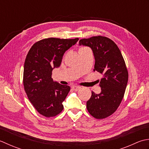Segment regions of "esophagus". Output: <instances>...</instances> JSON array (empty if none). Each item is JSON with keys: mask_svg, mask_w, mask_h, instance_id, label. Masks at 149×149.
Listing matches in <instances>:
<instances>
[{"mask_svg": "<svg viewBox=\"0 0 149 149\" xmlns=\"http://www.w3.org/2000/svg\"><path fill=\"white\" fill-rule=\"evenodd\" d=\"M71 88H72V90L74 91H78L79 89H80L81 87L80 86H72Z\"/></svg>", "mask_w": 149, "mask_h": 149, "instance_id": "34e87169", "label": "esophagus"}]
</instances>
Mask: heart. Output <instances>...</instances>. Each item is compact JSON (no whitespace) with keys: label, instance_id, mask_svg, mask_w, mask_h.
<instances>
[{"label":"heart","instance_id":"heart-1","mask_svg":"<svg viewBox=\"0 0 149 149\" xmlns=\"http://www.w3.org/2000/svg\"><path fill=\"white\" fill-rule=\"evenodd\" d=\"M86 48H87V47H81V48H80V49L79 50H81V49H86Z\"/></svg>","mask_w":149,"mask_h":149}]
</instances>
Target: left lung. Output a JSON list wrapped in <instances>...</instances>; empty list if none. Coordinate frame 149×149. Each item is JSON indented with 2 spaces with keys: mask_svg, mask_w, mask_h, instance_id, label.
<instances>
[{
  "mask_svg": "<svg viewBox=\"0 0 149 149\" xmlns=\"http://www.w3.org/2000/svg\"><path fill=\"white\" fill-rule=\"evenodd\" d=\"M79 44L91 48L95 59L94 71L103 75L99 80L102 91H92L87 109L94 118L104 119L117 110L124 96L129 77L125 60L117 45L105 36L83 38Z\"/></svg>",
  "mask_w": 149,
  "mask_h": 149,
  "instance_id": "8db88e82",
  "label": "left lung"
}]
</instances>
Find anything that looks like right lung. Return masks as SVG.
<instances>
[{
    "instance_id": "add662e5",
    "label": "right lung",
    "mask_w": 149,
    "mask_h": 149,
    "mask_svg": "<svg viewBox=\"0 0 149 149\" xmlns=\"http://www.w3.org/2000/svg\"><path fill=\"white\" fill-rule=\"evenodd\" d=\"M79 40L48 38L36 42L27 54L24 66L23 84L33 107L45 117L55 116L62 111V102L70 91L51 78L54 68L61 64L65 51Z\"/></svg>"
}]
</instances>
